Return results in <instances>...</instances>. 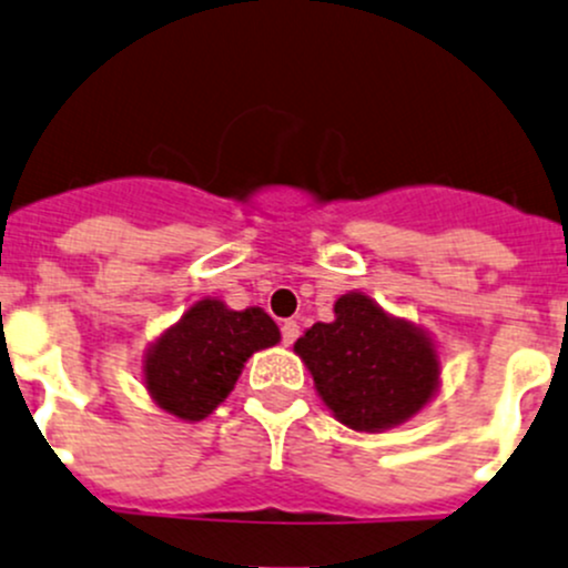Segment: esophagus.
Here are the masks:
<instances>
[{
	"mask_svg": "<svg viewBox=\"0 0 568 568\" xmlns=\"http://www.w3.org/2000/svg\"><path fill=\"white\" fill-rule=\"evenodd\" d=\"M280 334H283L285 345L296 343V337H300V324H296V321H283V326H280Z\"/></svg>",
	"mask_w": 568,
	"mask_h": 568,
	"instance_id": "34e87169",
	"label": "esophagus"
}]
</instances>
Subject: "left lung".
<instances>
[{"label": "left lung", "instance_id": "left-lung-1", "mask_svg": "<svg viewBox=\"0 0 568 568\" xmlns=\"http://www.w3.org/2000/svg\"><path fill=\"white\" fill-rule=\"evenodd\" d=\"M294 351L332 414L359 433L410 419L438 384V359L425 334L389 318L364 294L339 296L332 324L310 326Z\"/></svg>", "mask_w": 568, "mask_h": 568}]
</instances>
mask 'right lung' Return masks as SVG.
Returning a JSON list of instances; mask_svg holds the SVG:
<instances>
[{
    "instance_id": "1",
    "label": "right lung",
    "mask_w": 568,
    "mask_h": 568,
    "mask_svg": "<svg viewBox=\"0 0 568 568\" xmlns=\"http://www.w3.org/2000/svg\"><path fill=\"white\" fill-rule=\"evenodd\" d=\"M277 339V324L261 307L229 310L204 300L149 348L146 389L169 414L201 422L234 392L244 362Z\"/></svg>"
}]
</instances>
